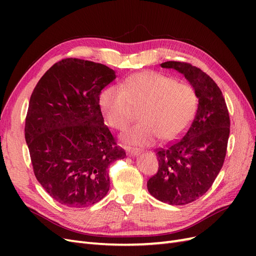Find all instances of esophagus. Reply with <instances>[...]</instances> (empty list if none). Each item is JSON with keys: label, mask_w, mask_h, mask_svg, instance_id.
Masks as SVG:
<instances>
[{"label": "esophagus", "mask_w": 256, "mask_h": 256, "mask_svg": "<svg viewBox=\"0 0 256 256\" xmlns=\"http://www.w3.org/2000/svg\"><path fill=\"white\" fill-rule=\"evenodd\" d=\"M140 150H136V148H127V154L129 157H136L140 154Z\"/></svg>", "instance_id": "obj_1"}]
</instances>
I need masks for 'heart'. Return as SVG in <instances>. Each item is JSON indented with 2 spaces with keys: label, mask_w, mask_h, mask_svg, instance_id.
I'll return each instance as SVG.
<instances>
[{
  "label": "heart",
  "mask_w": 256,
  "mask_h": 256,
  "mask_svg": "<svg viewBox=\"0 0 256 256\" xmlns=\"http://www.w3.org/2000/svg\"><path fill=\"white\" fill-rule=\"evenodd\" d=\"M99 106L109 125L118 130L127 127L134 109H142V122L120 134L127 146L146 147L173 141L187 130L198 110V96L191 85L173 76L143 72L129 76L120 88H106L99 96Z\"/></svg>",
  "instance_id": "obj_1"
}]
</instances>
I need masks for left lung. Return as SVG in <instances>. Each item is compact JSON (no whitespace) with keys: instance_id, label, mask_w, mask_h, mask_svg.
I'll return each instance as SVG.
<instances>
[{"instance_id":"left-lung-1","label":"left lung","mask_w":256,"mask_h":256,"mask_svg":"<svg viewBox=\"0 0 256 256\" xmlns=\"http://www.w3.org/2000/svg\"><path fill=\"white\" fill-rule=\"evenodd\" d=\"M162 68L184 74L198 99L194 120L184 136L157 152L159 168L147 182L150 194L171 205H186L204 196L222 168L230 136L226 100L216 82L200 69L182 62Z\"/></svg>"}]
</instances>
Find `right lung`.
Instances as JSON below:
<instances>
[{
	"instance_id": "1",
	"label": "right lung",
	"mask_w": 256,
	"mask_h": 256,
	"mask_svg": "<svg viewBox=\"0 0 256 256\" xmlns=\"http://www.w3.org/2000/svg\"><path fill=\"white\" fill-rule=\"evenodd\" d=\"M113 69L79 58L54 64L30 99L26 141L37 180L62 205L86 207L110 188L108 166L126 152L104 126L99 96Z\"/></svg>"
}]
</instances>
